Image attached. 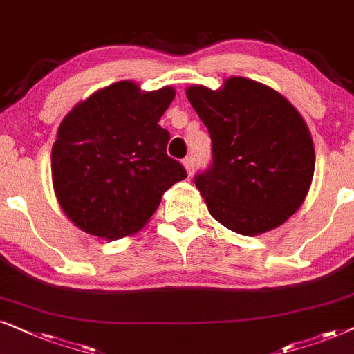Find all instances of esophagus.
Wrapping results in <instances>:
<instances>
[{
	"mask_svg": "<svg viewBox=\"0 0 354 354\" xmlns=\"http://www.w3.org/2000/svg\"><path fill=\"white\" fill-rule=\"evenodd\" d=\"M183 165H185L187 174H189V176H191V174L194 173V158L186 157L185 160H183Z\"/></svg>",
	"mask_w": 354,
	"mask_h": 354,
	"instance_id": "esophagus-1",
	"label": "esophagus"
}]
</instances>
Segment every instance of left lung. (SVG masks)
<instances>
[{"label": "left lung", "instance_id": "1", "mask_svg": "<svg viewBox=\"0 0 354 354\" xmlns=\"http://www.w3.org/2000/svg\"><path fill=\"white\" fill-rule=\"evenodd\" d=\"M186 95L212 139L214 162L194 180L210 215L244 236L285 223L314 176L303 116L279 92L246 77H228L218 91L191 86Z\"/></svg>", "mask_w": 354, "mask_h": 354}]
</instances>
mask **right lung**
Segmentation results:
<instances>
[{
    "mask_svg": "<svg viewBox=\"0 0 354 354\" xmlns=\"http://www.w3.org/2000/svg\"><path fill=\"white\" fill-rule=\"evenodd\" d=\"M173 87L142 92L120 81L77 103L61 121L51 149V178L61 209L82 232L120 239L139 232L163 192L186 169L167 155L158 124Z\"/></svg>",
    "mask_w": 354,
    "mask_h": 354,
    "instance_id": "right-lung-1",
    "label": "right lung"
}]
</instances>
